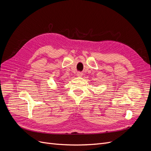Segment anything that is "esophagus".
<instances>
[{
  "mask_svg": "<svg viewBox=\"0 0 151 151\" xmlns=\"http://www.w3.org/2000/svg\"><path fill=\"white\" fill-rule=\"evenodd\" d=\"M77 76H78V77H82V76H83V73H82V72H78L77 74Z\"/></svg>",
  "mask_w": 151,
  "mask_h": 151,
  "instance_id": "1",
  "label": "esophagus"
}]
</instances>
